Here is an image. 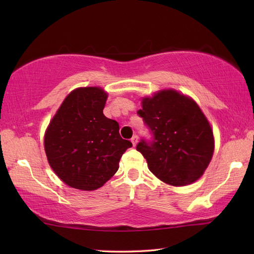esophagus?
<instances>
[{
	"label": "esophagus",
	"instance_id": "1",
	"mask_svg": "<svg viewBox=\"0 0 254 254\" xmlns=\"http://www.w3.org/2000/svg\"><path fill=\"white\" fill-rule=\"evenodd\" d=\"M131 142H132V144H133V146L135 147V146H136V144H137V142H138V137H137L136 135H134V136L131 138Z\"/></svg>",
	"mask_w": 254,
	"mask_h": 254
}]
</instances>
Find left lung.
<instances>
[{"label":"left lung","instance_id":"left-lung-1","mask_svg":"<svg viewBox=\"0 0 254 254\" xmlns=\"http://www.w3.org/2000/svg\"><path fill=\"white\" fill-rule=\"evenodd\" d=\"M137 113L154 134V142H139L136 149L159 180L185 187L199 179L212 160L213 128L196 101L172 88L142 98Z\"/></svg>","mask_w":254,"mask_h":254}]
</instances>
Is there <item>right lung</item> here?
I'll use <instances>...</instances> for the list:
<instances>
[{"mask_svg": "<svg viewBox=\"0 0 254 254\" xmlns=\"http://www.w3.org/2000/svg\"><path fill=\"white\" fill-rule=\"evenodd\" d=\"M107 98L108 93L99 86L75 88L45 132L48 163L66 186L77 190L93 191L104 186L132 146L119 134L118 122L102 112Z\"/></svg>", "mask_w": 254, "mask_h": 254, "instance_id": "1", "label": "right lung"}]
</instances>
